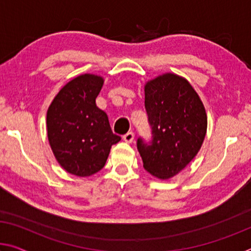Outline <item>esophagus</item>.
<instances>
[{"instance_id":"esophagus-1","label":"esophagus","mask_w":251,"mask_h":251,"mask_svg":"<svg viewBox=\"0 0 251 251\" xmlns=\"http://www.w3.org/2000/svg\"><path fill=\"white\" fill-rule=\"evenodd\" d=\"M134 133L133 132H128L127 134H125L124 136H123V140H124L126 143H132L134 140Z\"/></svg>"}]
</instances>
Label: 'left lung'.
I'll list each match as a JSON object with an SVG mask.
<instances>
[{"label": "left lung", "mask_w": 251, "mask_h": 251, "mask_svg": "<svg viewBox=\"0 0 251 251\" xmlns=\"http://www.w3.org/2000/svg\"><path fill=\"white\" fill-rule=\"evenodd\" d=\"M145 109L152 140H137L143 166L158 178L176 176L196 157L205 137L204 106L186 79L158 75L145 85Z\"/></svg>", "instance_id": "1"}]
</instances>
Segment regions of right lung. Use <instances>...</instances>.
<instances>
[{
    "mask_svg": "<svg viewBox=\"0 0 251 251\" xmlns=\"http://www.w3.org/2000/svg\"><path fill=\"white\" fill-rule=\"evenodd\" d=\"M104 85L100 75L85 74L59 91L47 113L51 150L67 172L89 176L105 166L111 146L121 141L108 116L96 106Z\"/></svg>",
    "mask_w": 251,
    "mask_h": 251,
    "instance_id": "1",
    "label": "right lung"
}]
</instances>
